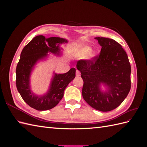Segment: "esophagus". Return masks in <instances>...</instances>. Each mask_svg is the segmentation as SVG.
I'll return each instance as SVG.
<instances>
[{
	"mask_svg": "<svg viewBox=\"0 0 147 147\" xmlns=\"http://www.w3.org/2000/svg\"><path fill=\"white\" fill-rule=\"evenodd\" d=\"M76 76H77V77L80 76V71L78 70H76Z\"/></svg>",
	"mask_w": 147,
	"mask_h": 147,
	"instance_id": "obj_1",
	"label": "esophagus"
}]
</instances>
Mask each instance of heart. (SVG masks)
<instances>
[{
    "label": "heart",
    "mask_w": 147,
    "mask_h": 147,
    "mask_svg": "<svg viewBox=\"0 0 147 147\" xmlns=\"http://www.w3.org/2000/svg\"><path fill=\"white\" fill-rule=\"evenodd\" d=\"M72 56L78 57V58H83L90 61L94 57L95 55L91 51L90 47L86 45H78L73 48L70 52Z\"/></svg>",
    "instance_id": "1"
}]
</instances>
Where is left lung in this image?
I'll use <instances>...</instances> for the list:
<instances>
[{"mask_svg":"<svg viewBox=\"0 0 147 147\" xmlns=\"http://www.w3.org/2000/svg\"><path fill=\"white\" fill-rule=\"evenodd\" d=\"M100 53L90 60L78 61L83 80L82 96L92 108L109 112L121 104L131 90V65L121 45L112 38L96 37ZM101 84L107 86L105 92Z\"/></svg>","mask_w":147,"mask_h":147,"instance_id":"obj_1","label":"left lung"}]
</instances>
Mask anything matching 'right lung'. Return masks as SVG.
Masks as SVG:
<instances>
[{
  "instance_id": "1",
  "label": "right lung",
  "mask_w": 147,
  "mask_h": 147,
  "mask_svg": "<svg viewBox=\"0 0 147 147\" xmlns=\"http://www.w3.org/2000/svg\"><path fill=\"white\" fill-rule=\"evenodd\" d=\"M67 42L63 38H46L43 35H38L22 50L16 69V88L22 98L30 107L37 110H47L55 107L63 97L66 87L75 77V68L70 69L65 74L54 73L49 90L43 96L35 94L30 86V74L37 62L47 57L48 52L59 56L61 49L59 45Z\"/></svg>"
}]
</instances>
